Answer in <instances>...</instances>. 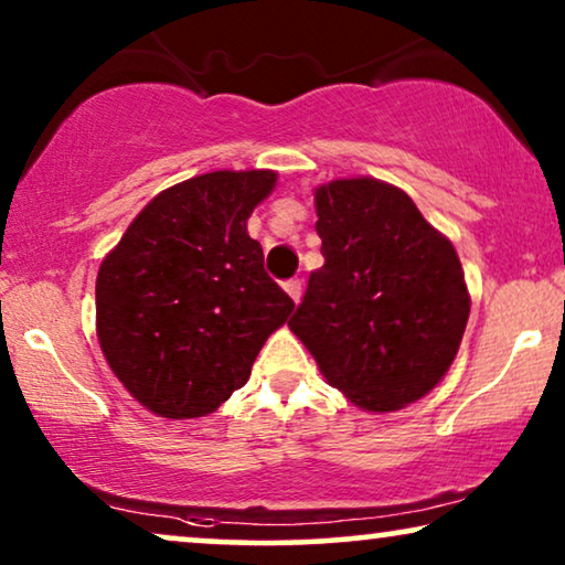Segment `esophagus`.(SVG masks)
Listing matches in <instances>:
<instances>
[{"instance_id": "1", "label": "esophagus", "mask_w": 565, "mask_h": 565, "mask_svg": "<svg viewBox=\"0 0 565 565\" xmlns=\"http://www.w3.org/2000/svg\"><path fill=\"white\" fill-rule=\"evenodd\" d=\"M285 292H288V296L298 303L300 292H303V285H300V280H288L285 282Z\"/></svg>"}]
</instances>
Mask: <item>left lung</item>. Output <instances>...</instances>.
Listing matches in <instances>:
<instances>
[{
  "label": "left lung",
  "instance_id": "1",
  "mask_svg": "<svg viewBox=\"0 0 565 565\" xmlns=\"http://www.w3.org/2000/svg\"><path fill=\"white\" fill-rule=\"evenodd\" d=\"M313 200L323 267L288 327L354 406L398 412L443 381L466 334L458 252L388 182L344 177Z\"/></svg>",
  "mask_w": 565,
  "mask_h": 565
}]
</instances>
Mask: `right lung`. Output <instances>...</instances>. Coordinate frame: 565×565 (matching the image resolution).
<instances>
[{"instance_id": "1", "label": "right lung", "mask_w": 565, "mask_h": 565, "mask_svg": "<svg viewBox=\"0 0 565 565\" xmlns=\"http://www.w3.org/2000/svg\"><path fill=\"white\" fill-rule=\"evenodd\" d=\"M275 182L273 169H221L161 190L99 265V347L157 416L213 414L296 308L246 231Z\"/></svg>"}]
</instances>
